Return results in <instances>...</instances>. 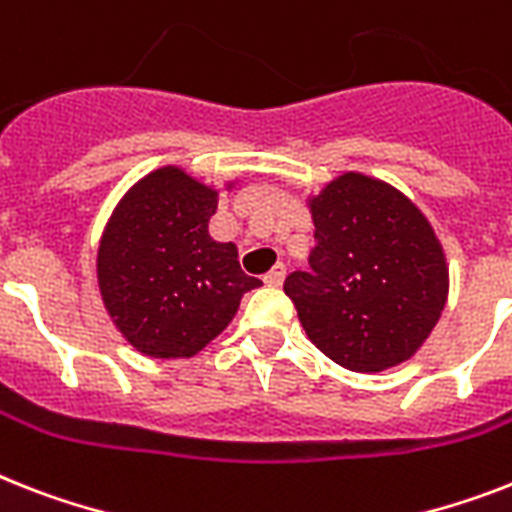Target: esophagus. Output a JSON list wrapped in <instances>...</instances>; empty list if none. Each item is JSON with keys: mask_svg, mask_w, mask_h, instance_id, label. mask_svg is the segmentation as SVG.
Listing matches in <instances>:
<instances>
[{"mask_svg": "<svg viewBox=\"0 0 512 512\" xmlns=\"http://www.w3.org/2000/svg\"><path fill=\"white\" fill-rule=\"evenodd\" d=\"M284 278H286V268L281 263H278V265H273V268H270L268 273H265L263 281L268 286H281V284H284Z\"/></svg>", "mask_w": 512, "mask_h": 512, "instance_id": "1", "label": "esophagus"}]
</instances>
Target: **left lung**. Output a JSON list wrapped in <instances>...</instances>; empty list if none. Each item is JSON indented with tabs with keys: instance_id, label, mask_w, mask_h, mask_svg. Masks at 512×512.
Returning a JSON list of instances; mask_svg holds the SVG:
<instances>
[{
	"instance_id": "8db88e82",
	"label": "left lung",
	"mask_w": 512,
	"mask_h": 512,
	"mask_svg": "<svg viewBox=\"0 0 512 512\" xmlns=\"http://www.w3.org/2000/svg\"><path fill=\"white\" fill-rule=\"evenodd\" d=\"M310 273L284 292L310 342L347 371L405 363L442 318L450 273L426 215L394 186L344 173L310 199Z\"/></svg>"
}]
</instances>
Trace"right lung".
Instances as JSON below:
<instances>
[{
    "label": "right lung",
    "mask_w": 512,
    "mask_h": 512,
    "mask_svg": "<svg viewBox=\"0 0 512 512\" xmlns=\"http://www.w3.org/2000/svg\"><path fill=\"white\" fill-rule=\"evenodd\" d=\"M218 191L176 165L152 170L118 202L97 252L99 292L118 331L149 357H194L231 323L244 292L231 242L207 223Z\"/></svg>",
    "instance_id": "add662e5"
}]
</instances>
